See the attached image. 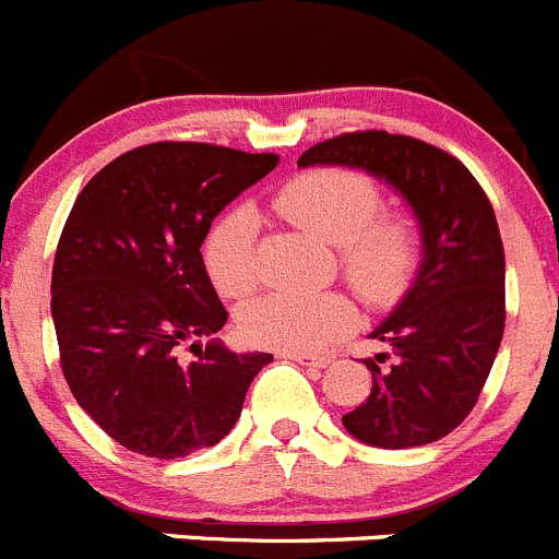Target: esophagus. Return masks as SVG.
Instances as JSON below:
<instances>
[{
    "label": "esophagus",
    "instance_id": "34e87169",
    "mask_svg": "<svg viewBox=\"0 0 559 559\" xmlns=\"http://www.w3.org/2000/svg\"><path fill=\"white\" fill-rule=\"evenodd\" d=\"M284 358L295 364H304V367H314V369H325L331 364V358L325 356H309V353H284Z\"/></svg>",
    "mask_w": 559,
    "mask_h": 559
}]
</instances>
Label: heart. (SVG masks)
<instances>
[{"mask_svg":"<svg viewBox=\"0 0 559 559\" xmlns=\"http://www.w3.org/2000/svg\"><path fill=\"white\" fill-rule=\"evenodd\" d=\"M275 206L311 237L338 248V262L367 300H389L414 267V234L403 221L378 217L380 190L347 168L300 174L278 192ZM255 223L250 209H231L206 239V270L217 292L245 297L255 286ZM353 304L338 292L259 297L239 311V331L255 347L311 353L353 325Z\"/></svg>","mask_w":559,"mask_h":559,"instance_id":"1","label":"heart"}]
</instances>
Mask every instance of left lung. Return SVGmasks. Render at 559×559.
I'll return each instance as SVG.
<instances>
[{
    "label": "left lung",
    "instance_id": "left-lung-1",
    "mask_svg": "<svg viewBox=\"0 0 559 559\" xmlns=\"http://www.w3.org/2000/svg\"><path fill=\"white\" fill-rule=\"evenodd\" d=\"M297 165L364 170L416 217L419 270L369 333L391 356L364 361L372 391L342 425L380 450L432 444L474 408L504 333V248L491 201L463 162L405 134H342L317 143Z\"/></svg>",
    "mask_w": 559,
    "mask_h": 559
}]
</instances>
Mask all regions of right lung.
Returning a JSON list of instances; mask_svg holds the SVG:
<instances>
[{
    "label": "right lung",
    "mask_w": 559,
    "mask_h": 559,
    "mask_svg": "<svg viewBox=\"0 0 559 559\" xmlns=\"http://www.w3.org/2000/svg\"><path fill=\"white\" fill-rule=\"evenodd\" d=\"M275 165V154L151 143L109 162L76 198L55 253L51 320L68 389L127 450L176 461L215 447L273 361L215 338L228 314L201 245ZM187 341L197 358L185 365Z\"/></svg>",
    "instance_id": "1"
}]
</instances>
